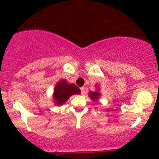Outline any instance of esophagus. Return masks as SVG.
Instances as JSON below:
<instances>
[{"instance_id": "obj_1", "label": "esophagus", "mask_w": 159, "mask_h": 159, "mask_svg": "<svg viewBox=\"0 0 159 159\" xmlns=\"http://www.w3.org/2000/svg\"><path fill=\"white\" fill-rule=\"evenodd\" d=\"M80 90H81V94L84 93V87H81V88H80Z\"/></svg>"}]
</instances>
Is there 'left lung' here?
<instances>
[{"instance_id": "obj_1", "label": "left lung", "mask_w": 159, "mask_h": 159, "mask_svg": "<svg viewBox=\"0 0 159 159\" xmlns=\"http://www.w3.org/2000/svg\"><path fill=\"white\" fill-rule=\"evenodd\" d=\"M90 95L92 99H96L98 98V96H100V93L98 92H90Z\"/></svg>"}]
</instances>
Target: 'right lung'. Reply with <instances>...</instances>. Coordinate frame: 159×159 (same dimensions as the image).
Listing matches in <instances>:
<instances>
[{
    "mask_svg": "<svg viewBox=\"0 0 159 159\" xmlns=\"http://www.w3.org/2000/svg\"><path fill=\"white\" fill-rule=\"evenodd\" d=\"M80 93L81 90L77 86L74 84H69L63 80L60 81L55 87L54 98L57 105H61L62 104H64L72 95Z\"/></svg>",
    "mask_w": 159,
    "mask_h": 159,
    "instance_id": "obj_1",
    "label": "right lung"
}]
</instances>
